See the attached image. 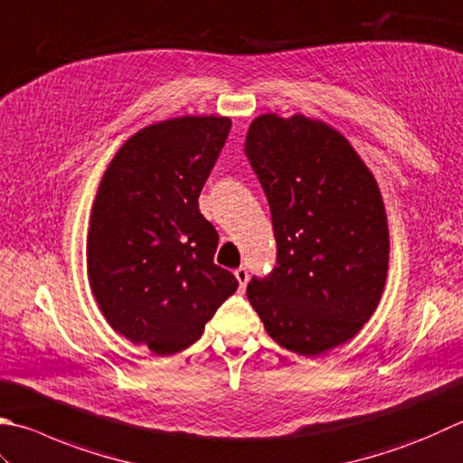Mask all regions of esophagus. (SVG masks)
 Returning a JSON list of instances; mask_svg holds the SVG:
<instances>
[{
	"label": "esophagus",
	"mask_w": 463,
	"mask_h": 463,
	"mask_svg": "<svg viewBox=\"0 0 463 463\" xmlns=\"http://www.w3.org/2000/svg\"><path fill=\"white\" fill-rule=\"evenodd\" d=\"M234 277H237L241 288L247 287V283H249V270H247V269H244V267H239L237 270H234Z\"/></svg>",
	"instance_id": "34e87169"
}]
</instances>
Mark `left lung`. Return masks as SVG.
<instances>
[{
    "label": "left lung",
    "mask_w": 463,
    "mask_h": 463,
    "mask_svg": "<svg viewBox=\"0 0 463 463\" xmlns=\"http://www.w3.org/2000/svg\"><path fill=\"white\" fill-rule=\"evenodd\" d=\"M244 152L265 188L277 267L247 287L270 339L315 357L355 337L375 313L389 229L373 172L339 130L295 114H260Z\"/></svg>",
    "instance_id": "1"
}]
</instances>
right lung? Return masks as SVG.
Here are the masks:
<instances>
[{
	"mask_svg": "<svg viewBox=\"0 0 463 463\" xmlns=\"http://www.w3.org/2000/svg\"><path fill=\"white\" fill-rule=\"evenodd\" d=\"M231 130L229 116H178L126 140L99 180L86 242L104 319L134 345L175 355L201 339L239 280L214 265L219 234L198 196Z\"/></svg>",
	"mask_w": 463,
	"mask_h": 463,
	"instance_id": "add662e5",
	"label": "right lung"
}]
</instances>
